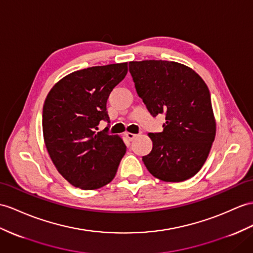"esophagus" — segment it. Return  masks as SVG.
I'll list each match as a JSON object with an SVG mask.
<instances>
[{"label": "esophagus", "mask_w": 253, "mask_h": 253, "mask_svg": "<svg viewBox=\"0 0 253 253\" xmlns=\"http://www.w3.org/2000/svg\"><path fill=\"white\" fill-rule=\"evenodd\" d=\"M126 137L130 139V140H133L135 137L137 136L136 134H133V133H126Z\"/></svg>", "instance_id": "esophagus-1"}]
</instances>
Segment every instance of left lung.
Wrapping results in <instances>:
<instances>
[{
    "label": "left lung",
    "mask_w": 253,
    "mask_h": 253,
    "mask_svg": "<svg viewBox=\"0 0 253 253\" xmlns=\"http://www.w3.org/2000/svg\"><path fill=\"white\" fill-rule=\"evenodd\" d=\"M138 96L148 112L165 115L163 131L149 133L152 150L143 157L149 173L160 180L180 182L204 165L215 136L211 93L199 74L171 61L128 63Z\"/></svg>",
    "instance_id": "8db88e82"
}]
</instances>
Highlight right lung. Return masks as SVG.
<instances>
[{
  "label": "right lung",
  "instance_id": "add662e5",
  "mask_svg": "<svg viewBox=\"0 0 253 253\" xmlns=\"http://www.w3.org/2000/svg\"><path fill=\"white\" fill-rule=\"evenodd\" d=\"M127 63L92 66L69 74L49 91L42 134L52 162L72 186L95 190L112 181L126 147L108 127L97 132L110 92L126 77Z\"/></svg>",
  "mask_w": 253,
  "mask_h": 253
}]
</instances>
